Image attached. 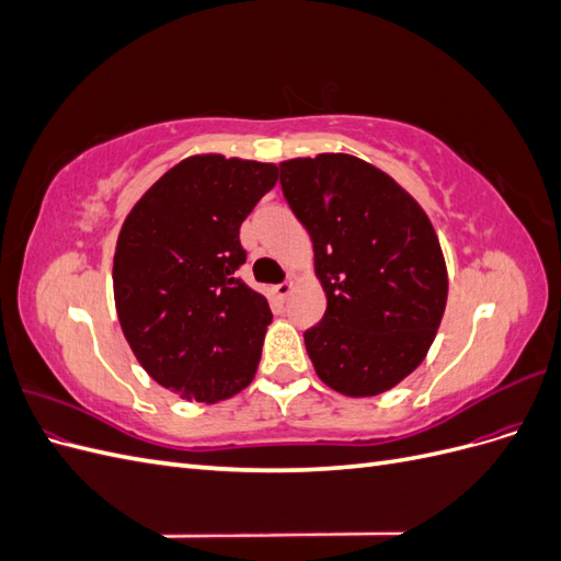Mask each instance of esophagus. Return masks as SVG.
<instances>
[{"instance_id":"1","label":"esophagus","mask_w":561,"mask_h":561,"mask_svg":"<svg viewBox=\"0 0 561 561\" xmlns=\"http://www.w3.org/2000/svg\"><path fill=\"white\" fill-rule=\"evenodd\" d=\"M293 290H295V283H293V280H285V283H280V285L274 287V295H276L278 299H287V297H290Z\"/></svg>"}]
</instances>
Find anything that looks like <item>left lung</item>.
Instances as JSON below:
<instances>
[{
    "instance_id": "left-lung-1",
    "label": "left lung",
    "mask_w": 561,
    "mask_h": 561,
    "mask_svg": "<svg viewBox=\"0 0 561 561\" xmlns=\"http://www.w3.org/2000/svg\"><path fill=\"white\" fill-rule=\"evenodd\" d=\"M280 186L311 236L328 297L304 332L316 375L348 398L386 393L426 358L447 307V264L426 210L353 154L283 161Z\"/></svg>"
}]
</instances>
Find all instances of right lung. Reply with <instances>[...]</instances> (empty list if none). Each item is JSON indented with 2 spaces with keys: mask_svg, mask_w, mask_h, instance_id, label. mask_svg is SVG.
<instances>
[{
  "mask_svg": "<svg viewBox=\"0 0 561 561\" xmlns=\"http://www.w3.org/2000/svg\"><path fill=\"white\" fill-rule=\"evenodd\" d=\"M278 182V165L194 154L165 171L118 231L112 283L126 342L147 375L190 402L250 386L268 301L236 271L243 219Z\"/></svg>",
  "mask_w": 561,
  "mask_h": 561,
  "instance_id": "right-lung-1",
  "label": "right lung"
}]
</instances>
